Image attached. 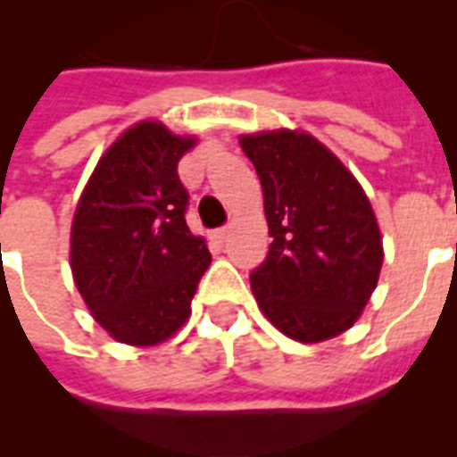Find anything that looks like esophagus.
<instances>
[{"instance_id": "1", "label": "esophagus", "mask_w": 457, "mask_h": 457, "mask_svg": "<svg viewBox=\"0 0 457 457\" xmlns=\"http://www.w3.org/2000/svg\"><path fill=\"white\" fill-rule=\"evenodd\" d=\"M215 237H218L220 242H225V239L229 237V225H225V228H220V229H215Z\"/></svg>"}]
</instances>
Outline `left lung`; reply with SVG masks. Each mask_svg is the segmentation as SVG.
Wrapping results in <instances>:
<instances>
[{
	"label": "left lung",
	"instance_id": "obj_1",
	"mask_svg": "<svg viewBox=\"0 0 457 457\" xmlns=\"http://www.w3.org/2000/svg\"><path fill=\"white\" fill-rule=\"evenodd\" d=\"M263 187L270 251L251 292L279 332L315 344L353 325L375 292L384 251L368 196L305 132L244 135Z\"/></svg>",
	"mask_w": 457,
	"mask_h": 457
}]
</instances>
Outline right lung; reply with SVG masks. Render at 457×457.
<instances>
[{"label":"right lung","instance_id":"obj_1","mask_svg":"<svg viewBox=\"0 0 457 457\" xmlns=\"http://www.w3.org/2000/svg\"><path fill=\"white\" fill-rule=\"evenodd\" d=\"M192 137L145 120L96 163L75 208L71 270L113 339L154 346L178 332L211 253L187 228L189 194L178 163Z\"/></svg>","mask_w":457,"mask_h":457}]
</instances>
